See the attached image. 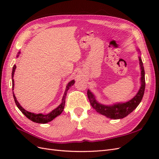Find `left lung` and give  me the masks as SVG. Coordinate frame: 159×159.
I'll list each match as a JSON object with an SVG mask.
<instances>
[{"instance_id":"obj_1","label":"left lung","mask_w":159,"mask_h":159,"mask_svg":"<svg viewBox=\"0 0 159 159\" xmlns=\"http://www.w3.org/2000/svg\"><path fill=\"white\" fill-rule=\"evenodd\" d=\"M137 51L140 53V50L139 48H137ZM139 61L141 72V87L133 98L129 100L128 102L116 103L110 105L102 104L99 103L97 99H95V96L93 95V93L89 89L88 90V97L90 104L96 111L105 115V117L109 119H119L125 117L137 108L141 102L145 89V70H144L143 64L140 56H139Z\"/></svg>"}]
</instances>
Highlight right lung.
<instances>
[{
    "mask_svg": "<svg viewBox=\"0 0 159 159\" xmlns=\"http://www.w3.org/2000/svg\"><path fill=\"white\" fill-rule=\"evenodd\" d=\"M20 54V52H18V54L16 56V57H18L19 54ZM16 68V65H14L13 68H12V90H14V79H13V77H14V71H15V70ZM75 84V81L74 80H71L70 81V82L67 84L66 85V88L65 90V92L64 94L63 95V98H62L61 99V103H60V105H59L58 107H57L56 109H54V110H52V111L49 113L44 115L42 113H31L28 111L25 110L24 109L20 104L18 103V102L17 101L15 95H14V91H12V94H13V97H14V102H15L16 105H17L18 108L20 109V111L25 115V116L28 118L31 121H32L33 122H35L37 123H42V124H44V123H48L51 121H52L53 119H55L56 117L60 115L62 111H63V110L64 109V105H65V102H66V96L67 95V92H68V90L71 87L72 85Z\"/></svg>",
    "mask_w": 159,
    "mask_h": 159,
    "instance_id": "1",
    "label": "right lung"
}]
</instances>
